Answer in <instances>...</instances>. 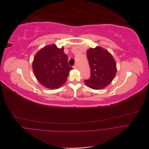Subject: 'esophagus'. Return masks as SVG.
<instances>
[{
  "label": "esophagus",
  "instance_id": "34e87169",
  "mask_svg": "<svg viewBox=\"0 0 149 149\" xmlns=\"http://www.w3.org/2000/svg\"><path fill=\"white\" fill-rule=\"evenodd\" d=\"M73 68L74 69H76V68H77V63L74 64V65L73 66Z\"/></svg>",
  "mask_w": 149,
  "mask_h": 149
}]
</instances>
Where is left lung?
<instances>
[{"label": "left lung", "instance_id": "obj_1", "mask_svg": "<svg viewBox=\"0 0 149 149\" xmlns=\"http://www.w3.org/2000/svg\"><path fill=\"white\" fill-rule=\"evenodd\" d=\"M91 68V77L85 80L86 85L95 90L103 88L113 80L116 73V64L111 54L97 46L87 51Z\"/></svg>", "mask_w": 149, "mask_h": 149}]
</instances>
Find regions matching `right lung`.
I'll use <instances>...</instances> for the list:
<instances>
[{
  "mask_svg": "<svg viewBox=\"0 0 149 149\" xmlns=\"http://www.w3.org/2000/svg\"><path fill=\"white\" fill-rule=\"evenodd\" d=\"M64 49L55 45L40 50L35 56L33 70L38 80L45 87L57 88L66 81L69 72L73 68L69 66L68 56Z\"/></svg>",
  "mask_w": 149,
  "mask_h": 149,
  "instance_id": "add662e5",
  "label": "right lung"
}]
</instances>
